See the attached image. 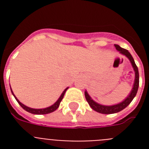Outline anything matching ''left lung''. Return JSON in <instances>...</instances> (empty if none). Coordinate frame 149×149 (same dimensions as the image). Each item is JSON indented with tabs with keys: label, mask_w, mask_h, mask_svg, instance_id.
<instances>
[{
	"label": "left lung",
	"mask_w": 149,
	"mask_h": 149,
	"mask_svg": "<svg viewBox=\"0 0 149 149\" xmlns=\"http://www.w3.org/2000/svg\"><path fill=\"white\" fill-rule=\"evenodd\" d=\"M116 48L117 51H119L122 54L125 55L127 57V58L130 60L131 64H132V66L134 69V72H135V81H134V86H133V89L131 90V93L127 97L126 99H125V101H123L121 103L118 104L113 105V106H104V105H101L99 104L96 103L93 101L92 98H90V96L88 95L87 92H85V97H86V99L87 101L88 104H89V106L92 107V109L95 110V111L100 113L103 114H112V113H118V112L121 111L123 109H125L126 107L128 106L130 104L132 100L134 99V98L136 96V93H137L138 88H139V72H138V68L136 66V63L134 62V58L133 56H131V54L128 52V51L126 49H124V48H121L120 46L118 45H114Z\"/></svg>",
	"instance_id": "obj_1"
}]
</instances>
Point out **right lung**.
Here are the masks:
<instances>
[{
    "instance_id": "right-lung-1",
    "label": "right lung",
    "mask_w": 149,
    "mask_h": 149,
    "mask_svg": "<svg viewBox=\"0 0 149 149\" xmlns=\"http://www.w3.org/2000/svg\"><path fill=\"white\" fill-rule=\"evenodd\" d=\"M10 89H11V87H10ZM67 89H68V88H66L65 90L63 91V93H62V95H60V97L59 98V99L57 100V101H56L53 105H51V107H47V108H44V109H33V108H30V107H28L25 106V105H24L23 104L21 103L20 101L17 99V98L15 96V95L13 94L12 89H11V92H12V93H13V95H14V97H15V99H16V101H18V103L21 105V107H22L24 110H25L26 111L29 112V113H30L37 114V115H42V114H48V113H52V112L55 111L56 109L58 108L59 106H60V102H61V101L63 100V96H64L65 92H66Z\"/></svg>"
}]
</instances>
